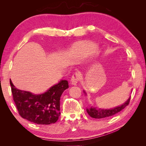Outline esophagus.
Returning a JSON list of instances; mask_svg holds the SVG:
<instances>
[{"label":"esophagus","mask_w":146,"mask_h":146,"mask_svg":"<svg viewBox=\"0 0 146 146\" xmlns=\"http://www.w3.org/2000/svg\"><path fill=\"white\" fill-rule=\"evenodd\" d=\"M80 76L79 73L76 72V73H74L73 74V76H72L71 78V80H70V84H71L72 85H77V83L78 82V80H80Z\"/></svg>","instance_id":"esophagus-1"}]
</instances>
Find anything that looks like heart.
Returning <instances> with one entry per match:
<instances>
[{
  "label": "heart",
  "instance_id": "1",
  "mask_svg": "<svg viewBox=\"0 0 146 146\" xmlns=\"http://www.w3.org/2000/svg\"><path fill=\"white\" fill-rule=\"evenodd\" d=\"M97 48L98 46L96 44L88 41L79 42L73 46V51H76L78 56L82 58L96 52Z\"/></svg>",
  "mask_w": 146,
  "mask_h": 146
}]
</instances>
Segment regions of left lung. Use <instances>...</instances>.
<instances>
[{
    "label": "left lung",
    "instance_id": "8db88e82",
    "mask_svg": "<svg viewBox=\"0 0 146 146\" xmlns=\"http://www.w3.org/2000/svg\"><path fill=\"white\" fill-rule=\"evenodd\" d=\"M84 94L85 96H87L86 92L85 90H83ZM130 99V96L128 98V99L124 103L122 104V105L117 106L114 108H98L94 107L92 105H90V107L86 108V111L88 113V114L91 117L96 119H101L104 117H111V116L114 115V114L121 111L122 110H123L125 107L129 105V102Z\"/></svg>",
    "mask_w": 146,
    "mask_h": 146
}]
</instances>
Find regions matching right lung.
<instances>
[{"label": "right lung", "instance_id": "add662e5", "mask_svg": "<svg viewBox=\"0 0 146 146\" xmlns=\"http://www.w3.org/2000/svg\"><path fill=\"white\" fill-rule=\"evenodd\" d=\"M13 100L22 117L41 125L57 121L60 115V97L69 88L67 80H60L47 91L35 94L17 89L10 79Z\"/></svg>", "mask_w": 146, "mask_h": 146}]
</instances>
